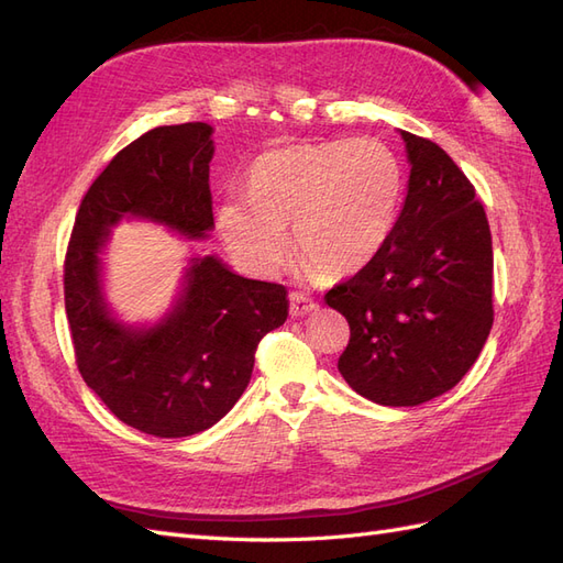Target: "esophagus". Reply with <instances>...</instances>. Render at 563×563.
<instances>
[{
  "mask_svg": "<svg viewBox=\"0 0 563 563\" xmlns=\"http://www.w3.org/2000/svg\"><path fill=\"white\" fill-rule=\"evenodd\" d=\"M288 298H291V317H305V314H310L319 308V305L310 296L298 294V291L291 294Z\"/></svg>",
  "mask_w": 563,
  "mask_h": 563,
  "instance_id": "1",
  "label": "esophagus"
}]
</instances>
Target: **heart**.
Returning <instances> with one entry per match:
<instances>
[{
    "mask_svg": "<svg viewBox=\"0 0 563 563\" xmlns=\"http://www.w3.org/2000/svg\"><path fill=\"white\" fill-rule=\"evenodd\" d=\"M249 197L218 209L220 232L249 267L282 269L294 228L305 269L345 277L373 261L395 225L401 166L376 139L300 143L253 162Z\"/></svg>",
    "mask_w": 563,
    "mask_h": 563,
    "instance_id": "1",
    "label": "heart"
}]
</instances>
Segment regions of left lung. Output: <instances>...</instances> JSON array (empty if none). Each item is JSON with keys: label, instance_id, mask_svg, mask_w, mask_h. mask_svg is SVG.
<instances>
[{"label": "left lung", "instance_id": "obj_1", "mask_svg": "<svg viewBox=\"0 0 563 563\" xmlns=\"http://www.w3.org/2000/svg\"><path fill=\"white\" fill-rule=\"evenodd\" d=\"M401 139L411 176L397 223L368 265L323 296L350 323L338 371L383 406L455 387L493 327V246L474 185L437 143Z\"/></svg>", "mask_w": 563, "mask_h": 563}]
</instances>
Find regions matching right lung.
Returning <instances> with one entry per match:
<instances>
[{"label":"right lung","mask_w":563,"mask_h":563,"mask_svg":"<svg viewBox=\"0 0 563 563\" xmlns=\"http://www.w3.org/2000/svg\"><path fill=\"white\" fill-rule=\"evenodd\" d=\"M213 129L159 126L119 150L84 195L65 253V312L75 360L110 411L152 437L209 430L244 395L255 350L288 317L286 288L234 275L216 255L192 258L174 312L152 329L112 319L98 253L124 216L201 240L213 228Z\"/></svg>","instance_id":"add662e5"}]
</instances>
